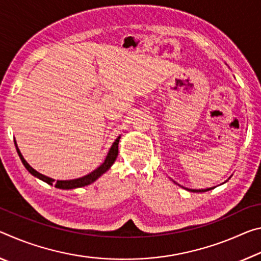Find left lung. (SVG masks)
<instances>
[{"label": "left lung", "mask_w": 261, "mask_h": 261, "mask_svg": "<svg viewBox=\"0 0 261 261\" xmlns=\"http://www.w3.org/2000/svg\"><path fill=\"white\" fill-rule=\"evenodd\" d=\"M229 179H230V177H229ZM228 181V180H227ZM176 182V181H174ZM225 182V181H224ZM223 182V184H224ZM177 184V182H176ZM179 185V184H178ZM180 186V185H179ZM180 187H182V189H185V190H187V191H190V192H196V193H199V192H207V191H211V190H213V189H215V187H209V189H204V190H193V189H187V187H184V186H180Z\"/></svg>", "instance_id": "1"}]
</instances>
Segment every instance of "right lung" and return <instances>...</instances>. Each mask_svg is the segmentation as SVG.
Returning <instances> with one entry per match:
<instances>
[{
    "mask_svg": "<svg viewBox=\"0 0 261 261\" xmlns=\"http://www.w3.org/2000/svg\"><path fill=\"white\" fill-rule=\"evenodd\" d=\"M120 138H121V135H119L118 138L115 139V141L112 144V147L110 148V150L108 152V156H106V159H105L104 162H102L101 165L98 166V168L93 170L92 172L88 173L87 176H83V177L76 178V179H70V180H55V179H53V178H49L47 176H44V174L39 173L38 171L34 170L32 166L28 163L27 161L24 160L22 152H20V150L18 149V146H17L16 142H15V146H16V149H17V152H18V155H19V159H20V161H22V163L25 166V169H27L29 172L32 174V176L39 178L40 180L47 182L48 185H54L55 187H57V189L72 190V189H79V187L90 185V184H92L93 181H96L98 178L102 176V174H104L106 171H109L111 169V166L113 165V163L118 157V152H119L118 147H119V141H120Z\"/></svg>",
    "mask_w": 261,
    "mask_h": 261,
    "instance_id": "add662e5",
    "label": "right lung"
}]
</instances>
